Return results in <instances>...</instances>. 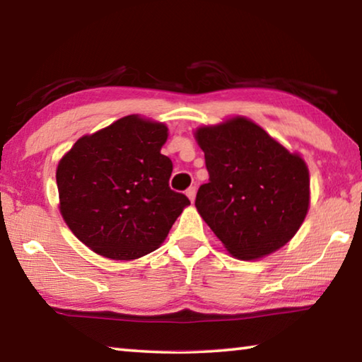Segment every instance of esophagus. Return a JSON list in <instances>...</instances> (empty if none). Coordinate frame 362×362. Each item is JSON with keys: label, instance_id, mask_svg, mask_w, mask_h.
<instances>
[{"label": "esophagus", "instance_id": "1", "mask_svg": "<svg viewBox=\"0 0 362 362\" xmlns=\"http://www.w3.org/2000/svg\"><path fill=\"white\" fill-rule=\"evenodd\" d=\"M187 196H188V199L192 201V203H194V198H196V188H194V187L188 188V189H187Z\"/></svg>", "mask_w": 362, "mask_h": 362}]
</instances>
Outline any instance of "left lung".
I'll use <instances>...</instances> for the list:
<instances>
[{"label":"left lung","instance_id":"8db88e82","mask_svg":"<svg viewBox=\"0 0 362 362\" xmlns=\"http://www.w3.org/2000/svg\"><path fill=\"white\" fill-rule=\"evenodd\" d=\"M193 134L209 170L194 206L226 252L247 262L286 246L310 209V170L302 155L246 116Z\"/></svg>","mask_w":362,"mask_h":362}]
</instances>
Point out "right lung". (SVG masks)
<instances>
[{
  "mask_svg": "<svg viewBox=\"0 0 362 362\" xmlns=\"http://www.w3.org/2000/svg\"><path fill=\"white\" fill-rule=\"evenodd\" d=\"M168 126L140 115L78 139L56 170L59 211L79 241L112 260L158 249L189 201L169 188Z\"/></svg>",
  "mask_w": 362,
  "mask_h": 362,
  "instance_id": "right-lung-1",
  "label": "right lung"
}]
</instances>
